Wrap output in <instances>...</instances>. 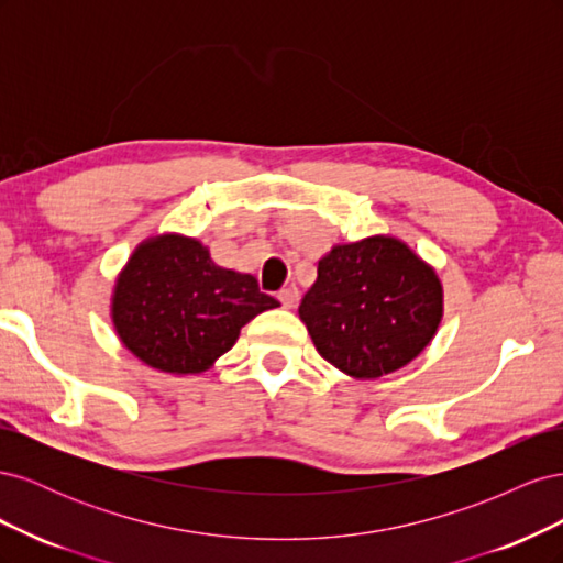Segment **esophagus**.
Listing matches in <instances>:
<instances>
[{
	"label": "esophagus",
	"instance_id": "obj_1",
	"mask_svg": "<svg viewBox=\"0 0 563 563\" xmlns=\"http://www.w3.org/2000/svg\"><path fill=\"white\" fill-rule=\"evenodd\" d=\"M277 298H279V302L284 305V308H294V305L300 298V294H298L296 286H286V288H282V291L277 294Z\"/></svg>",
	"mask_w": 563,
	"mask_h": 563
}]
</instances>
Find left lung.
Wrapping results in <instances>:
<instances>
[{
	"mask_svg": "<svg viewBox=\"0 0 563 563\" xmlns=\"http://www.w3.org/2000/svg\"><path fill=\"white\" fill-rule=\"evenodd\" d=\"M317 352L352 378H380L430 345L444 291L437 272L395 236L333 246L300 302Z\"/></svg>",
	"mask_w": 563,
	"mask_h": 563,
	"instance_id": "left-lung-1",
	"label": "left lung"
}]
</instances>
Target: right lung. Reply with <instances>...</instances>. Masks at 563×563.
Listing matches in <instances>:
<instances>
[{
    "instance_id": "right-lung-1",
    "label": "right lung",
    "mask_w": 563,
    "mask_h": 563,
    "mask_svg": "<svg viewBox=\"0 0 563 563\" xmlns=\"http://www.w3.org/2000/svg\"><path fill=\"white\" fill-rule=\"evenodd\" d=\"M258 282L218 267L209 249L180 234L152 236L133 251L112 296L126 350L166 373H201L255 314L277 308Z\"/></svg>"
}]
</instances>
